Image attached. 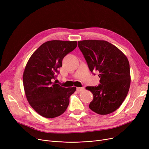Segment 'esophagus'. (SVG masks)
Masks as SVG:
<instances>
[{
    "instance_id": "esophagus-1",
    "label": "esophagus",
    "mask_w": 149,
    "mask_h": 149,
    "mask_svg": "<svg viewBox=\"0 0 149 149\" xmlns=\"http://www.w3.org/2000/svg\"><path fill=\"white\" fill-rule=\"evenodd\" d=\"M83 90H84V88H83V87H78V88H77V91L78 92H81Z\"/></svg>"
}]
</instances>
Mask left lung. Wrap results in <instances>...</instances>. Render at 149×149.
<instances>
[{
	"instance_id": "left-lung-1",
	"label": "left lung",
	"mask_w": 149,
	"mask_h": 149,
	"mask_svg": "<svg viewBox=\"0 0 149 149\" xmlns=\"http://www.w3.org/2000/svg\"><path fill=\"white\" fill-rule=\"evenodd\" d=\"M91 72L97 70L98 86H88L93 95L89 105L92 111L107 115L115 111L126 98L130 85V65L126 56L107 41L85 40L78 42Z\"/></svg>"
}]
</instances>
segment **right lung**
I'll use <instances>...</instances> for the list:
<instances>
[{"mask_svg": "<svg viewBox=\"0 0 149 149\" xmlns=\"http://www.w3.org/2000/svg\"><path fill=\"white\" fill-rule=\"evenodd\" d=\"M77 46L76 41L51 40L43 43L29 58L23 74V87L30 106L39 115L52 118L63 113L75 87L52 82L62 60Z\"/></svg>", "mask_w": 149, "mask_h": 149, "instance_id": "1", "label": "right lung"}]
</instances>
